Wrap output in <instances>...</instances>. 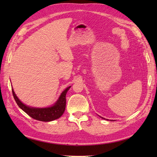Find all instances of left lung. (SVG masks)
Wrapping results in <instances>:
<instances>
[{
  "label": "left lung",
  "mask_w": 157,
  "mask_h": 157,
  "mask_svg": "<svg viewBox=\"0 0 157 157\" xmlns=\"http://www.w3.org/2000/svg\"><path fill=\"white\" fill-rule=\"evenodd\" d=\"M102 119H104V118H102Z\"/></svg>",
  "instance_id": "1"
}]
</instances>
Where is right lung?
Instances as JSON below:
<instances>
[{
	"label": "right lung",
	"instance_id": "right-lung-1",
	"mask_svg": "<svg viewBox=\"0 0 157 157\" xmlns=\"http://www.w3.org/2000/svg\"><path fill=\"white\" fill-rule=\"evenodd\" d=\"M70 88H71V86H69L67 88H66L62 92V94L60 96L59 100L56 101L55 105H53L51 107L44 109L29 107V106L23 104L19 101V98L17 97L13 88L12 93L15 101L19 106V108H21L23 111L27 113L32 118L41 121H51L53 120L59 119L64 113L66 106V94Z\"/></svg>",
	"mask_w": 157,
	"mask_h": 157
}]
</instances>
